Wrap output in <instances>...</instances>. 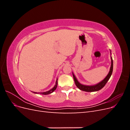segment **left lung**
<instances>
[{"label":"left lung","instance_id":"left-lung-1","mask_svg":"<svg viewBox=\"0 0 130 130\" xmlns=\"http://www.w3.org/2000/svg\"><path fill=\"white\" fill-rule=\"evenodd\" d=\"M111 68H110L109 72L104 79L101 81L99 83H98V84H96L95 85H93V86H86L81 84L79 82H78L77 80V78H76L75 76L74 75V74L73 73V76L74 80L75 81V84L76 87L80 89L81 90H84V91L85 92H95V91H98V90H100L101 89L103 88L105 85L107 83L108 80L109 79L110 77H111V75L112 74L113 72V60H112V57H111Z\"/></svg>","mask_w":130,"mask_h":130}]
</instances>
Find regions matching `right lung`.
Wrapping results in <instances>:
<instances>
[{
	"label": "right lung",
	"mask_w": 130,
	"mask_h": 130,
	"mask_svg": "<svg viewBox=\"0 0 130 130\" xmlns=\"http://www.w3.org/2000/svg\"><path fill=\"white\" fill-rule=\"evenodd\" d=\"M57 80H56V84H55V85L54 87L52 89H50V90H48V91H46V92H41V93H37V92H33V93H35V94H43V95H47V94H51L52 93H53L55 90L57 88Z\"/></svg>",
	"instance_id": "right-lung-1"
}]
</instances>
